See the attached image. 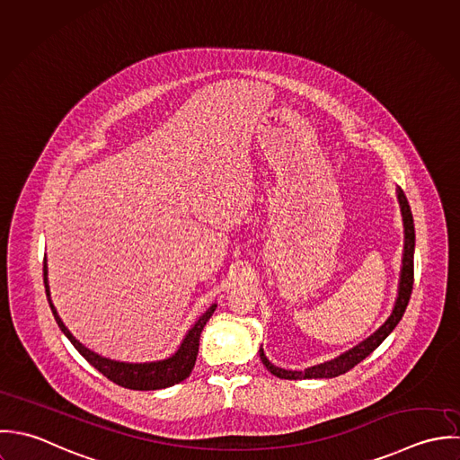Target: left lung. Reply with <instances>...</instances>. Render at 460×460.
I'll return each instance as SVG.
<instances>
[{
    "label": "left lung",
    "instance_id": "8db88e82",
    "mask_svg": "<svg viewBox=\"0 0 460 460\" xmlns=\"http://www.w3.org/2000/svg\"><path fill=\"white\" fill-rule=\"evenodd\" d=\"M398 199H400V206H402V215H403V227H405V247H403V267H402V276H400V288H398V298L394 304V309L391 313V316L385 320V323L375 331L367 340L363 343H359L358 347H354L352 350L341 354L340 358L327 361L323 365H316V367H307L304 371H291V369H282L277 367L267 359L263 349H260V358L263 361V365L267 369L276 375L279 378H286V380H302V378H332L338 375L347 373L349 369L358 367L363 359H367V356L391 334V331L398 325V322L402 320L405 307L409 304L411 293H412V284H414V220H412V213H411V206L407 202V197L403 195V190L398 188Z\"/></svg>",
    "mask_w": 460,
    "mask_h": 460
}]
</instances>
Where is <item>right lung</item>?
I'll list each match as a JSON object with an SVG mask.
<instances>
[{"mask_svg":"<svg viewBox=\"0 0 460 460\" xmlns=\"http://www.w3.org/2000/svg\"><path fill=\"white\" fill-rule=\"evenodd\" d=\"M44 286H46V296L49 302V307L53 311V316L60 327V331L69 338V341L75 345V349L93 365L97 371H101L106 378H110L111 382L128 387V389H137V391H153V389H164V387H171L174 384H180L184 380L195 365L197 359V352H199V340H200V332L206 325V322L211 318V314L215 313L217 304H213L197 322L195 325L188 331L186 338L181 343V347L178 349V352L164 361H156V363H119V361H111L106 358H101L97 354H93V350L85 349L64 325V322L60 320L55 305L51 304V296H49V286H48V267H46V258H44Z\"/></svg>","mask_w":460,"mask_h":460,"instance_id":"obj_1","label":"right lung"}]
</instances>
